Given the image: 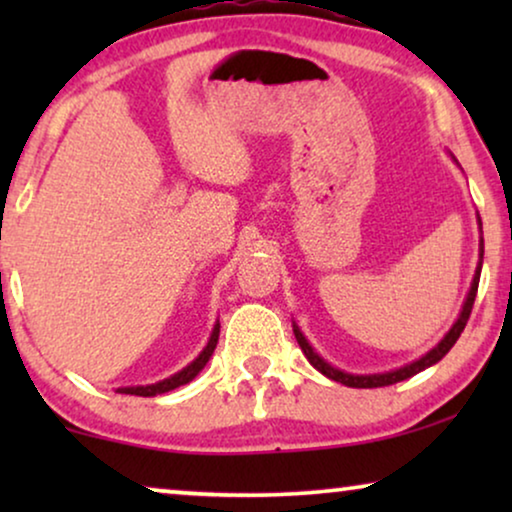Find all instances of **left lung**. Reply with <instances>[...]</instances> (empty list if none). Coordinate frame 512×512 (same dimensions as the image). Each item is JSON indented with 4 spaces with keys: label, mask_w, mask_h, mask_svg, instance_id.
Returning a JSON list of instances; mask_svg holds the SVG:
<instances>
[{
    "label": "left lung",
    "mask_w": 512,
    "mask_h": 512,
    "mask_svg": "<svg viewBox=\"0 0 512 512\" xmlns=\"http://www.w3.org/2000/svg\"><path fill=\"white\" fill-rule=\"evenodd\" d=\"M478 226H480V233H482V221H480V216H478ZM482 254H485V247H482V240H480V263H478V268H475V277H473L471 291H468V296H466V303H464V307H461V314H459V319L454 321L450 331L445 333V338L440 340L436 347L429 349V352H426L424 356H419L417 361L408 363V366H401V368H396V370H387V373H375V375H352V373H345V370H340V368H333L331 363H326L324 359H321V356H319V354L314 352V349H312L310 342L305 340V335L300 333V328H298L296 324H293V333H296V340H298L300 349H303V354L307 356V361H310L312 366L317 368L321 375L331 377V380L340 382V384H345V387H354V389L389 387V384L403 382V380H408V377H412V375L422 373V370H426V368H429V366H433V363H438L440 359H443V356H445L447 352H450V349L454 347V342L459 340V335L464 333V328H466V321H468V317H471V310H473V303H475V293H478V284H480V270H482Z\"/></svg>",
    "instance_id": "left-lung-1"
}]
</instances>
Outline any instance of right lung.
Instances as JSON below:
<instances>
[{"label":"right lung","instance_id":"right-lung-1","mask_svg":"<svg viewBox=\"0 0 512 512\" xmlns=\"http://www.w3.org/2000/svg\"><path fill=\"white\" fill-rule=\"evenodd\" d=\"M219 328H221L219 324L214 326L212 335H209V342H207V347L202 349V352L198 354V359L188 363L186 368H181L179 373L170 375V377H167V380H163V382H156V384H146V387H121V389H118V394H130V396H158V394H167V391H172V389L181 387V384H188V382L193 380L195 375L200 373L202 368L207 366L209 356L214 354V349H216V342H219Z\"/></svg>","mask_w":512,"mask_h":512}]
</instances>
